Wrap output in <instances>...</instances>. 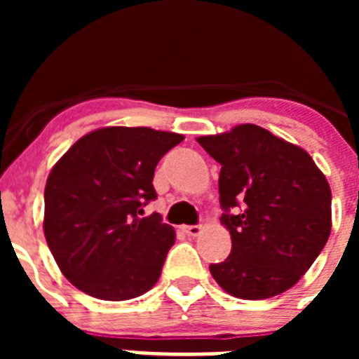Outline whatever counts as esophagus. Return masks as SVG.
I'll list each match as a JSON object with an SVG mask.
<instances>
[{"label":"esophagus","instance_id":"obj_1","mask_svg":"<svg viewBox=\"0 0 359 359\" xmlns=\"http://www.w3.org/2000/svg\"><path fill=\"white\" fill-rule=\"evenodd\" d=\"M183 231L190 237H198L203 231V226H199V224H190V226H183Z\"/></svg>","mask_w":359,"mask_h":359}]
</instances>
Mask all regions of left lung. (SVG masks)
<instances>
[{"label": "left lung", "mask_w": 359, "mask_h": 359, "mask_svg": "<svg viewBox=\"0 0 359 359\" xmlns=\"http://www.w3.org/2000/svg\"><path fill=\"white\" fill-rule=\"evenodd\" d=\"M221 163V223L231 253L210 273L226 293L262 300L293 287L331 233V187L313 158L268 129L241 123L199 136Z\"/></svg>", "instance_id": "left-lung-1"}]
</instances>
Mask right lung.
Listing matches in <instances>:
<instances>
[{"label":"right lung","mask_w":359,"mask_h":359,"mask_svg":"<svg viewBox=\"0 0 359 359\" xmlns=\"http://www.w3.org/2000/svg\"><path fill=\"white\" fill-rule=\"evenodd\" d=\"M183 138L151 128H102L53 165L43 230L57 266L77 290L116 302L156 284L176 233L160 214H140L156 199L158 161Z\"/></svg>","instance_id":"obj_1"}]
</instances>
